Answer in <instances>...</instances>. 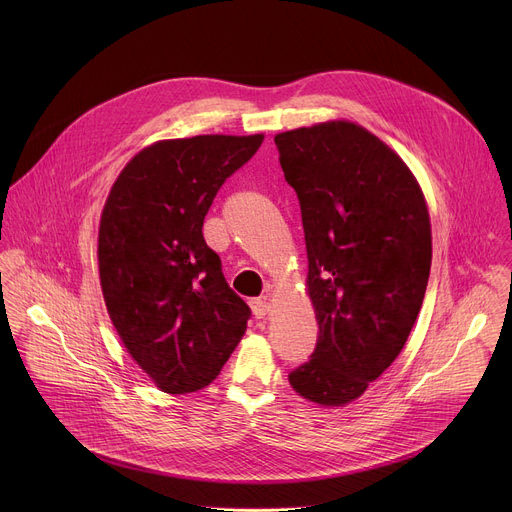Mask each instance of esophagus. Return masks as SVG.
<instances>
[{
	"label": "esophagus",
	"instance_id": "34e87169",
	"mask_svg": "<svg viewBox=\"0 0 512 512\" xmlns=\"http://www.w3.org/2000/svg\"><path fill=\"white\" fill-rule=\"evenodd\" d=\"M251 310H253V316H255L257 320H261V318H265V316L269 314V304H267L265 300L257 298V300L251 302Z\"/></svg>",
	"mask_w": 512,
	"mask_h": 512
}]
</instances>
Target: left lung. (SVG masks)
<instances>
[{
	"label": "left lung",
	"mask_w": 512,
	"mask_h": 512,
	"mask_svg": "<svg viewBox=\"0 0 512 512\" xmlns=\"http://www.w3.org/2000/svg\"><path fill=\"white\" fill-rule=\"evenodd\" d=\"M275 145L300 200L320 328L289 383L336 407L367 391L409 338L431 267L429 214L403 160L354 123L285 131Z\"/></svg>",
	"instance_id": "left-lung-1"
}]
</instances>
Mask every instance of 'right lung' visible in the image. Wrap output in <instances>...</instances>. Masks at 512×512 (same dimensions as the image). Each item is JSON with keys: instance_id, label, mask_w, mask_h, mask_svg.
<instances>
[{"instance_id": "obj_1", "label": "right lung", "mask_w": 512, "mask_h": 512, "mask_svg": "<svg viewBox=\"0 0 512 512\" xmlns=\"http://www.w3.org/2000/svg\"><path fill=\"white\" fill-rule=\"evenodd\" d=\"M263 135L158 141L115 180L99 227L103 298L125 348L172 395L210 385L251 318L202 237L204 216Z\"/></svg>"}]
</instances>
